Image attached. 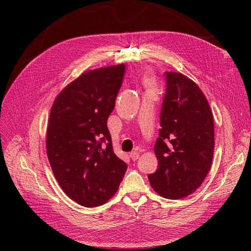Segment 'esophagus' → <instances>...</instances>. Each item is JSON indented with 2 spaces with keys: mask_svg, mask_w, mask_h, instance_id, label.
Instances as JSON below:
<instances>
[{
  "mask_svg": "<svg viewBox=\"0 0 251 251\" xmlns=\"http://www.w3.org/2000/svg\"><path fill=\"white\" fill-rule=\"evenodd\" d=\"M130 156H131L133 161H136L139 158V153H138V151H132V153L130 154Z\"/></svg>",
  "mask_w": 251,
  "mask_h": 251,
  "instance_id": "34e87169",
  "label": "esophagus"
}]
</instances>
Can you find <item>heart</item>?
I'll return each instance as SVG.
<instances>
[{
	"label": "heart",
	"mask_w": 251,
	"mask_h": 251,
	"mask_svg": "<svg viewBox=\"0 0 251 251\" xmlns=\"http://www.w3.org/2000/svg\"><path fill=\"white\" fill-rule=\"evenodd\" d=\"M146 82H147V83H148V85H150V83H151V82H150V80H147V81H146Z\"/></svg>",
	"instance_id": "b5f03b06"
}]
</instances>
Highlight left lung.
<instances>
[{"instance_id":"8db88e82","label":"left lung","mask_w":251,"mask_h":251,"mask_svg":"<svg viewBox=\"0 0 251 251\" xmlns=\"http://www.w3.org/2000/svg\"><path fill=\"white\" fill-rule=\"evenodd\" d=\"M166 92L154 151L159 168L149 175L166 199L193 194L208 174L215 147L214 116L206 97L182 73L166 72Z\"/></svg>"}]
</instances>
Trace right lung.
I'll return each mask as SVG.
<instances>
[{"label":"right lung","mask_w":251,"mask_h":251,"mask_svg":"<svg viewBox=\"0 0 251 251\" xmlns=\"http://www.w3.org/2000/svg\"><path fill=\"white\" fill-rule=\"evenodd\" d=\"M125 69L119 64L82 73L60 91L51 107L49 163L65 194L81 206L108 202L127 169L114 153L107 126Z\"/></svg>","instance_id":"add662e5"}]
</instances>
